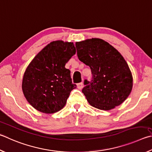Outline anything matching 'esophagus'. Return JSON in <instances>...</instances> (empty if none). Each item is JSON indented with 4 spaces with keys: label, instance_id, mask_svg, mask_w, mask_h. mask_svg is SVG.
<instances>
[{
    "label": "esophagus",
    "instance_id": "esophagus-1",
    "mask_svg": "<svg viewBox=\"0 0 152 152\" xmlns=\"http://www.w3.org/2000/svg\"><path fill=\"white\" fill-rule=\"evenodd\" d=\"M77 88H78L79 90H81L82 88H83V83H82V82H80V83L77 84Z\"/></svg>",
    "mask_w": 152,
    "mask_h": 152
}]
</instances>
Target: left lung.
<instances>
[{"label": "left lung", "mask_w": 152, "mask_h": 152, "mask_svg": "<svg viewBox=\"0 0 152 152\" xmlns=\"http://www.w3.org/2000/svg\"><path fill=\"white\" fill-rule=\"evenodd\" d=\"M78 59L90 66L92 78L85 80L82 92L91 106L110 110L122 104L130 94L133 78L125 59L100 38L76 42Z\"/></svg>", "instance_id": "left-lung-1"}]
</instances>
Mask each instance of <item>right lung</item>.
Returning <instances> with one entry per match:
<instances>
[{
	"mask_svg": "<svg viewBox=\"0 0 152 152\" xmlns=\"http://www.w3.org/2000/svg\"><path fill=\"white\" fill-rule=\"evenodd\" d=\"M75 54L73 42L53 41L28 66L22 88L27 101L38 111L53 114L65 106L70 92L76 88L65 65Z\"/></svg>",
	"mask_w": 152,
	"mask_h": 152,
	"instance_id": "1",
	"label": "right lung"
}]
</instances>
